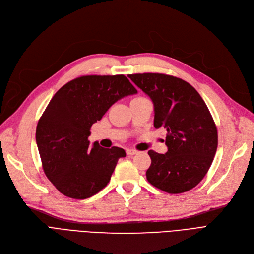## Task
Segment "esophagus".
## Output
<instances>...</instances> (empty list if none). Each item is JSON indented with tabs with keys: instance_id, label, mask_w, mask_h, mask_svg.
Instances as JSON below:
<instances>
[{
	"instance_id": "1",
	"label": "esophagus",
	"mask_w": 254,
	"mask_h": 254,
	"mask_svg": "<svg viewBox=\"0 0 254 254\" xmlns=\"http://www.w3.org/2000/svg\"><path fill=\"white\" fill-rule=\"evenodd\" d=\"M127 153L128 154V156H134V154L137 153V150H135V149H127Z\"/></svg>"
}]
</instances>
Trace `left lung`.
<instances>
[{
    "instance_id": "obj_1",
    "label": "left lung",
    "mask_w": 254,
    "mask_h": 254,
    "mask_svg": "<svg viewBox=\"0 0 254 254\" xmlns=\"http://www.w3.org/2000/svg\"><path fill=\"white\" fill-rule=\"evenodd\" d=\"M128 78L152 101L154 127L167 130L168 151H148L147 181L170 194L193 189L211 167L218 146L217 127L202 97L173 75L148 72Z\"/></svg>"
}]
</instances>
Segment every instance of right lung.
Masks as SVG:
<instances>
[{
  "instance_id": "right-lung-1",
  "label": "right lung",
  "mask_w": 254,
  "mask_h": 254,
  "mask_svg": "<svg viewBox=\"0 0 254 254\" xmlns=\"http://www.w3.org/2000/svg\"><path fill=\"white\" fill-rule=\"evenodd\" d=\"M137 93L126 75H83L55 93L36 127L47 178L63 195L86 199L108 185L125 149L90 146V128L120 98Z\"/></svg>"
}]
</instances>
